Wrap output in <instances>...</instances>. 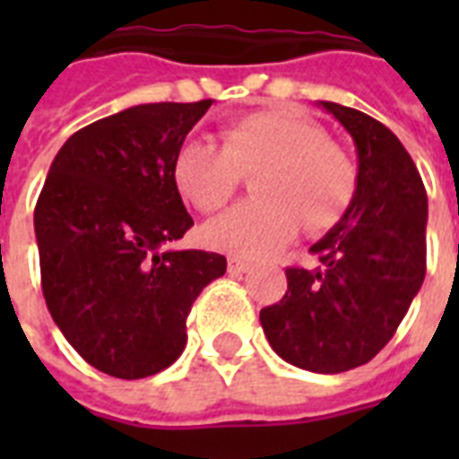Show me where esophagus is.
Instances as JSON below:
<instances>
[{"mask_svg":"<svg viewBox=\"0 0 459 459\" xmlns=\"http://www.w3.org/2000/svg\"><path fill=\"white\" fill-rule=\"evenodd\" d=\"M250 269H252L250 262H245V259H240V257H229V273H233V276L247 273Z\"/></svg>","mask_w":459,"mask_h":459,"instance_id":"34e87169","label":"esophagus"}]
</instances>
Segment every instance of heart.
I'll return each mask as SVG.
<instances>
[{
    "mask_svg": "<svg viewBox=\"0 0 459 459\" xmlns=\"http://www.w3.org/2000/svg\"><path fill=\"white\" fill-rule=\"evenodd\" d=\"M223 145L190 138L173 157L178 193L200 212L221 209L255 176V200L209 221V247L266 257L307 233L331 229L348 212L357 190V169L316 121L293 109L252 111L223 126Z\"/></svg>",
    "mask_w": 459,
    "mask_h": 459,
    "instance_id": "b5f03b06",
    "label": "heart"
}]
</instances>
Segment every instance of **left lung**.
<instances>
[{
  "instance_id": "left-lung-1",
  "label": "left lung",
  "mask_w": 459,
  "mask_h": 459,
  "mask_svg": "<svg viewBox=\"0 0 459 459\" xmlns=\"http://www.w3.org/2000/svg\"><path fill=\"white\" fill-rule=\"evenodd\" d=\"M357 147V190L342 219L288 266V290L259 321L286 362L316 374L367 364L398 331L427 273V190L395 135L364 111L321 102Z\"/></svg>"
}]
</instances>
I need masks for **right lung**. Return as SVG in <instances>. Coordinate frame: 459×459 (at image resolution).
Returning a JSON list of instances; mask_svg holds the SVG:
<instances>
[{
  "mask_svg": "<svg viewBox=\"0 0 459 459\" xmlns=\"http://www.w3.org/2000/svg\"><path fill=\"white\" fill-rule=\"evenodd\" d=\"M212 100L138 104L85 126L54 157L35 204L42 295L75 352L145 378L186 348V319L226 257L164 252L193 226L173 157Z\"/></svg>",
  "mask_w": 459,
  "mask_h": 459,
  "instance_id": "obj_1",
  "label": "right lung"
}]
</instances>
